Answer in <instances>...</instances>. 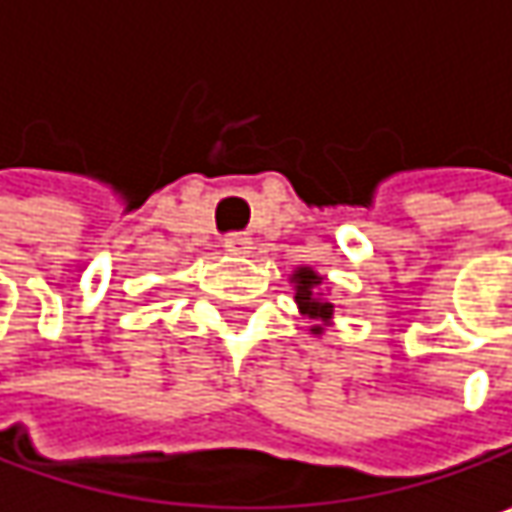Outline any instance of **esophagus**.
Returning a JSON list of instances; mask_svg holds the SVG:
<instances>
[{"mask_svg":"<svg viewBox=\"0 0 512 512\" xmlns=\"http://www.w3.org/2000/svg\"><path fill=\"white\" fill-rule=\"evenodd\" d=\"M225 249H228L231 255H249L252 237H249V234H228V237H225Z\"/></svg>","mask_w":512,"mask_h":512,"instance_id":"obj_1","label":"esophagus"}]
</instances>
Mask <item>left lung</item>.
<instances>
[{"instance_id": "1", "label": "left lung", "mask_w": 512, "mask_h": 512, "mask_svg": "<svg viewBox=\"0 0 512 512\" xmlns=\"http://www.w3.org/2000/svg\"><path fill=\"white\" fill-rule=\"evenodd\" d=\"M293 284H296V305L299 311L314 323L311 326V335H323V326H329L332 314H335V305L326 293H320L323 287V278L311 269V266H299L293 272Z\"/></svg>"}]
</instances>
